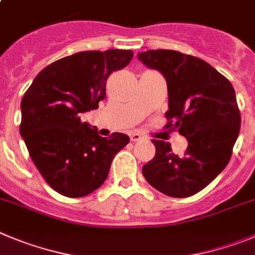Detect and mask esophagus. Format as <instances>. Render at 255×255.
I'll list each match as a JSON object with an SVG mask.
<instances>
[{
    "instance_id": "esophagus-1",
    "label": "esophagus",
    "mask_w": 255,
    "mask_h": 255,
    "mask_svg": "<svg viewBox=\"0 0 255 255\" xmlns=\"http://www.w3.org/2000/svg\"><path fill=\"white\" fill-rule=\"evenodd\" d=\"M130 139H131V141H140V140L143 139V136H141V135L140 134H137V132H134V134H131L130 135Z\"/></svg>"
}]
</instances>
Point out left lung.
<instances>
[{
	"instance_id": "1",
	"label": "left lung",
	"mask_w": 255,
	"mask_h": 255,
	"mask_svg": "<svg viewBox=\"0 0 255 255\" xmlns=\"http://www.w3.org/2000/svg\"><path fill=\"white\" fill-rule=\"evenodd\" d=\"M137 59L165 78V128H173L188 141L179 156L169 143L153 140L155 155L143 167V176L164 195L190 197L211 183L230 160L242 123L234 87L209 63L179 51L146 50Z\"/></svg>"
}]
</instances>
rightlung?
Wrapping results in <instances>:
<instances>
[{
	"instance_id": "right-lung-1",
	"label": "right lung",
	"mask_w": 255,
	"mask_h": 255,
	"mask_svg": "<svg viewBox=\"0 0 255 255\" xmlns=\"http://www.w3.org/2000/svg\"><path fill=\"white\" fill-rule=\"evenodd\" d=\"M131 50L79 51L51 63L35 77L21 101L20 134L46 183L67 197H83L109 176L114 156L130 137H101L81 114L99 109L112 72L132 59Z\"/></svg>"
}]
</instances>
